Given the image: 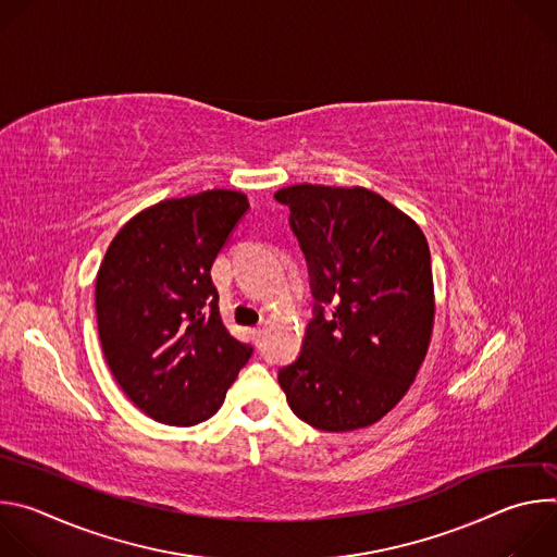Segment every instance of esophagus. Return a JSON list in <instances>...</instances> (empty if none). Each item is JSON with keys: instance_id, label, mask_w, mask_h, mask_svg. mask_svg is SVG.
I'll use <instances>...</instances> for the list:
<instances>
[{"instance_id": "34e87169", "label": "esophagus", "mask_w": 557, "mask_h": 557, "mask_svg": "<svg viewBox=\"0 0 557 557\" xmlns=\"http://www.w3.org/2000/svg\"><path fill=\"white\" fill-rule=\"evenodd\" d=\"M264 335V326H256V329H251V337L256 339V342H260V337Z\"/></svg>"}]
</instances>
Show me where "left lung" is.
Listing matches in <instances>:
<instances>
[{
  "mask_svg": "<svg viewBox=\"0 0 557 557\" xmlns=\"http://www.w3.org/2000/svg\"><path fill=\"white\" fill-rule=\"evenodd\" d=\"M308 260L314 320L280 385L322 432L381 421L410 389L432 339L434 280L421 226L366 187L293 185L275 194ZM322 302L334 306L323 317Z\"/></svg>",
  "mask_w": 557,
  "mask_h": 557,
  "instance_id": "obj_1",
  "label": "left lung"
}]
</instances>
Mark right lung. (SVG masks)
I'll use <instances>...</instances> for the list:
<instances>
[{
    "label": "right lung",
    "instance_id": "obj_1",
    "mask_svg": "<svg viewBox=\"0 0 557 557\" xmlns=\"http://www.w3.org/2000/svg\"><path fill=\"white\" fill-rule=\"evenodd\" d=\"M249 209L240 191L168 198L129 218L97 273L106 361L149 419L189 428L211 419L253 348L224 329L211 264Z\"/></svg>",
    "mask_w": 557,
    "mask_h": 557
}]
</instances>
